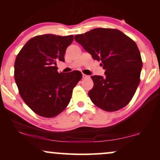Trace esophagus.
I'll list each match as a JSON object with an SVG mask.
<instances>
[{
    "label": "esophagus",
    "instance_id": "esophagus-1",
    "mask_svg": "<svg viewBox=\"0 0 160 160\" xmlns=\"http://www.w3.org/2000/svg\"><path fill=\"white\" fill-rule=\"evenodd\" d=\"M82 76H83V78H86L89 77V76H87V75H86V74H84V73L82 74Z\"/></svg>",
    "mask_w": 160,
    "mask_h": 160
}]
</instances>
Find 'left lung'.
I'll return each instance as SVG.
<instances>
[{"instance_id":"1","label":"left lung","mask_w":160,"mask_h":160,"mask_svg":"<svg viewBox=\"0 0 160 160\" xmlns=\"http://www.w3.org/2000/svg\"><path fill=\"white\" fill-rule=\"evenodd\" d=\"M74 38L94 60L101 61L105 70L106 76H91L94 86L88 95L92 102L106 111L126 106L135 95L143 67L135 41L110 28H95Z\"/></svg>"}]
</instances>
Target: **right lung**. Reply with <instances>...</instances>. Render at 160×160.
Returning a JSON list of instances; mask_svg holds the SVG:
<instances>
[{
    "instance_id": "1",
    "label": "right lung",
    "mask_w": 160,
    "mask_h": 160,
    "mask_svg": "<svg viewBox=\"0 0 160 160\" xmlns=\"http://www.w3.org/2000/svg\"><path fill=\"white\" fill-rule=\"evenodd\" d=\"M73 36L45 34L30 39L17 54L14 79L19 95L29 108L43 117L60 113L68 105L81 80L78 71L58 73L57 61L64 62Z\"/></svg>"
}]
</instances>
